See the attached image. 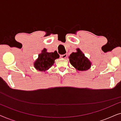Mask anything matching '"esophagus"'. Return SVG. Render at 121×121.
I'll return each instance as SVG.
<instances>
[{"label":"esophagus","mask_w":121,"mask_h":121,"mask_svg":"<svg viewBox=\"0 0 121 121\" xmlns=\"http://www.w3.org/2000/svg\"><path fill=\"white\" fill-rule=\"evenodd\" d=\"M60 57L62 58H66L67 57V54H63V55H60Z\"/></svg>","instance_id":"34e87169"}]
</instances>
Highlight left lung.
Wrapping results in <instances>:
<instances>
[{
  "instance_id": "left-lung-1",
  "label": "left lung",
  "mask_w": 121,
  "mask_h": 121,
  "mask_svg": "<svg viewBox=\"0 0 121 121\" xmlns=\"http://www.w3.org/2000/svg\"><path fill=\"white\" fill-rule=\"evenodd\" d=\"M70 64L77 70L86 71L91 68V62L86 57L80 48H77V52H73L69 56Z\"/></svg>"
}]
</instances>
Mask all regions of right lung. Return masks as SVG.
Returning <instances> with one entry per match:
<instances>
[{
    "mask_svg": "<svg viewBox=\"0 0 121 121\" xmlns=\"http://www.w3.org/2000/svg\"><path fill=\"white\" fill-rule=\"evenodd\" d=\"M59 58V55L57 52H47V49L43 48L34 62V66L37 70L46 72L53 65L54 60Z\"/></svg>",
    "mask_w": 121,
    "mask_h": 121,
    "instance_id": "1",
    "label": "right lung"
}]
</instances>
